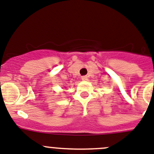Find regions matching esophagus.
Wrapping results in <instances>:
<instances>
[{
	"mask_svg": "<svg viewBox=\"0 0 154 154\" xmlns=\"http://www.w3.org/2000/svg\"><path fill=\"white\" fill-rule=\"evenodd\" d=\"M82 80H87V76H83V77H81Z\"/></svg>",
	"mask_w": 154,
	"mask_h": 154,
	"instance_id": "1",
	"label": "esophagus"
}]
</instances>
